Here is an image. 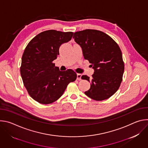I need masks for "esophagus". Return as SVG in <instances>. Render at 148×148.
I'll return each instance as SVG.
<instances>
[{
  "mask_svg": "<svg viewBox=\"0 0 148 148\" xmlns=\"http://www.w3.org/2000/svg\"><path fill=\"white\" fill-rule=\"evenodd\" d=\"M81 76H82V75L81 74H77V79L78 80H81Z\"/></svg>",
  "mask_w": 148,
  "mask_h": 148,
  "instance_id": "34e87169",
  "label": "esophagus"
}]
</instances>
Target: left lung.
I'll return each mask as SVG.
<instances>
[{
	"instance_id": "1",
	"label": "left lung",
	"mask_w": 148,
	"mask_h": 148,
	"mask_svg": "<svg viewBox=\"0 0 148 148\" xmlns=\"http://www.w3.org/2000/svg\"><path fill=\"white\" fill-rule=\"evenodd\" d=\"M73 38L94 70L91 79L81 77L91 82L90 88L84 93L96 101L109 98L118 90L124 72L119 47L110 36L96 30L77 32Z\"/></svg>"
}]
</instances>
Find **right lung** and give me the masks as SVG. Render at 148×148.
Wrapping results in <instances>:
<instances>
[{
    "mask_svg": "<svg viewBox=\"0 0 148 148\" xmlns=\"http://www.w3.org/2000/svg\"><path fill=\"white\" fill-rule=\"evenodd\" d=\"M73 32L50 30L35 36L26 46L22 58L20 74L30 97L42 104L57 100L77 74L71 69L61 71L53 61L59 49L70 41Z\"/></svg>",
    "mask_w": 148,
    "mask_h": 148,
    "instance_id": "1",
    "label": "right lung"
}]
</instances>
